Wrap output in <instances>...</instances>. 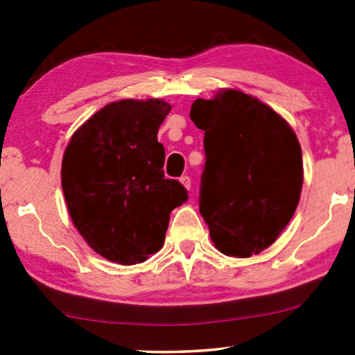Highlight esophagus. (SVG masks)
Returning <instances> with one entry per match:
<instances>
[{
	"instance_id": "esophagus-1",
	"label": "esophagus",
	"mask_w": 355,
	"mask_h": 355,
	"mask_svg": "<svg viewBox=\"0 0 355 355\" xmlns=\"http://www.w3.org/2000/svg\"><path fill=\"white\" fill-rule=\"evenodd\" d=\"M179 181L182 182V186L186 187V189H191V178H189L187 174H186V176H181V179H179Z\"/></svg>"
}]
</instances>
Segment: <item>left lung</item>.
<instances>
[{"label": "left lung", "mask_w": 355, "mask_h": 355, "mask_svg": "<svg viewBox=\"0 0 355 355\" xmlns=\"http://www.w3.org/2000/svg\"><path fill=\"white\" fill-rule=\"evenodd\" d=\"M191 119L205 132L198 208L213 242L226 255L260 254L288 226L302 191L294 130L239 90L196 100Z\"/></svg>", "instance_id": "8db88e82"}]
</instances>
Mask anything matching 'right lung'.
<instances>
[{
  "mask_svg": "<svg viewBox=\"0 0 355 355\" xmlns=\"http://www.w3.org/2000/svg\"><path fill=\"white\" fill-rule=\"evenodd\" d=\"M169 110L163 100L114 101L77 129L64 152L61 184L72 223L116 263H140L162 249L169 213L189 198L163 171L157 134Z\"/></svg>",
  "mask_w": 355,
  "mask_h": 355,
  "instance_id": "1",
  "label": "right lung"
}]
</instances>
